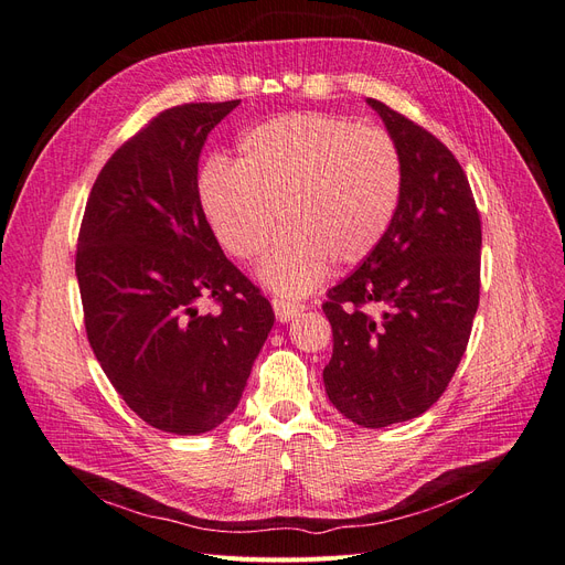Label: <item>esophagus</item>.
I'll list each match as a JSON object with an SVG mask.
<instances>
[{
	"label": "esophagus",
	"mask_w": 565,
	"mask_h": 565,
	"mask_svg": "<svg viewBox=\"0 0 565 565\" xmlns=\"http://www.w3.org/2000/svg\"><path fill=\"white\" fill-rule=\"evenodd\" d=\"M271 307H275V315H277V319H279L281 323L298 319V317L302 315V309H305L302 305L284 300V298H275V300H271Z\"/></svg>",
	"instance_id": "1"
}]
</instances>
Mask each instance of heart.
I'll return each instance as SVG.
<instances>
[{"label":"heart","mask_w":565,"mask_h":565,"mask_svg":"<svg viewBox=\"0 0 565 565\" xmlns=\"http://www.w3.org/2000/svg\"><path fill=\"white\" fill-rule=\"evenodd\" d=\"M404 194L394 138L350 119L290 113L239 138L236 163L213 159L199 196L215 239L239 260L258 258L260 279L281 296H305L333 263L366 260L390 232ZM282 223H278V215Z\"/></svg>","instance_id":"heart-1"}]
</instances>
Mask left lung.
Masks as SVG:
<instances>
[{
  "mask_svg": "<svg viewBox=\"0 0 565 565\" xmlns=\"http://www.w3.org/2000/svg\"><path fill=\"white\" fill-rule=\"evenodd\" d=\"M404 161L385 239L329 290L331 404L361 427H390L439 402L467 350L481 288V217L446 145L369 98Z\"/></svg>",
  "mask_w": 565,
  "mask_h": 565,
  "instance_id": "8db88e82",
  "label": "left lung"
}]
</instances>
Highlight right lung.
Returning <instances> with one entry per match:
<instances>
[{
    "label": "right lung",
    "mask_w": 565,
    "mask_h": 565,
    "mask_svg": "<svg viewBox=\"0 0 565 565\" xmlns=\"http://www.w3.org/2000/svg\"><path fill=\"white\" fill-rule=\"evenodd\" d=\"M236 105H178L126 140L90 188L77 242L90 350L126 406L180 436L227 420L275 326L199 199V154Z\"/></svg>",
    "instance_id": "right-lung-1"
}]
</instances>
